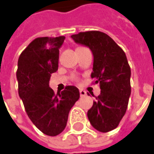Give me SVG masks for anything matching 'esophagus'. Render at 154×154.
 <instances>
[{
    "label": "esophagus",
    "mask_w": 154,
    "mask_h": 154,
    "mask_svg": "<svg viewBox=\"0 0 154 154\" xmlns=\"http://www.w3.org/2000/svg\"><path fill=\"white\" fill-rule=\"evenodd\" d=\"M79 93H80V96H81V97L86 95V92H85V90H83V89H80V90H79Z\"/></svg>",
    "instance_id": "1"
}]
</instances>
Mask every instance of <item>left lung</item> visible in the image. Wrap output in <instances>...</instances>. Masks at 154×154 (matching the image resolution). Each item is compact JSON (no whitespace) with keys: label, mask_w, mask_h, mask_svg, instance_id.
<instances>
[{"label":"left lung","mask_w":154,"mask_h":154,"mask_svg":"<svg viewBox=\"0 0 154 154\" xmlns=\"http://www.w3.org/2000/svg\"><path fill=\"white\" fill-rule=\"evenodd\" d=\"M71 38L93 52L92 78L100 85L101 94L87 111L91 125L106 133L115 129L126 113L131 94V69L124 51L100 31L81 32ZM94 96V94H93Z\"/></svg>","instance_id":"left-lung-1"}]
</instances>
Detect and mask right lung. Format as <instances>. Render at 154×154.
I'll use <instances>...</instances> for the list:
<instances>
[{"instance_id": "obj_1", "label": "right lung", "mask_w": 154, "mask_h": 154, "mask_svg": "<svg viewBox=\"0 0 154 154\" xmlns=\"http://www.w3.org/2000/svg\"><path fill=\"white\" fill-rule=\"evenodd\" d=\"M64 40L65 36L38 37L22 51L17 61L18 95L33 124L50 137L65 129L69 110L80 96L74 85L57 94L49 87L51 75L58 70L59 49Z\"/></svg>"}]
</instances>
